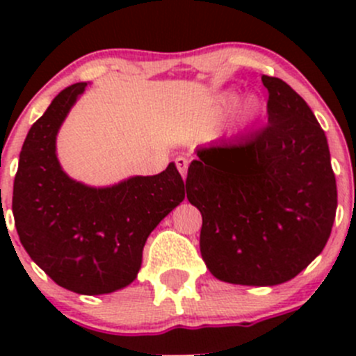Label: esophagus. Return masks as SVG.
Returning a JSON list of instances; mask_svg holds the SVG:
<instances>
[{
    "mask_svg": "<svg viewBox=\"0 0 356 356\" xmlns=\"http://www.w3.org/2000/svg\"><path fill=\"white\" fill-rule=\"evenodd\" d=\"M175 165H177L182 179H186V172H188V160H186L184 156H179V158H175Z\"/></svg>",
    "mask_w": 356,
    "mask_h": 356,
    "instance_id": "1",
    "label": "esophagus"
}]
</instances>
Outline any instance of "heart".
<instances>
[{"instance_id":"obj_1","label":"heart","mask_w":356,"mask_h":356,"mask_svg":"<svg viewBox=\"0 0 356 356\" xmlns=\"http://www.w3.org/2000/svg\"><path fill=\"white\" fill-rule=\"evenodd\" d=\"M236 102H238V96L236 95L225 96V103H227V105H236ZM243 111H245L246 117H253V115L258 111L257 99H248V102L245 103V106H243Z\"/></svg>"}]
</instances>
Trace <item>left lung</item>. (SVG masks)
I'll return each mask as SVG.
<instances>
[{"instance_id": "obj_1", "label": "left lung", "mask_w": 356, "mask_h": 356, "mask_svg": "<svg viewBox=\"0 0 356 356\" xmlns=\"http://www.w3.org/2000/svg\"><path fill=\"white\" fill-rule=\"evenodd\" d=\"M261 82L268 124L238 141L201 146L186 179L203 218L201 257L231 284L296 277L324 250L337 208L327 138L314 111L281 79Z\"/></svg>"}]
</instances>
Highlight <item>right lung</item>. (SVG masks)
Returning <instances> with one entry per match:
<instances>
[{"instance_id": "add662e5", "label": "right lung", "mask_w": 356, "mask_h": 356, "mask_svg": "<svg viewBox=\"0 0 356 356\" xmlns=\"http://www.w3.org/2000/svg\"><path fill=\"white\" fill-rule=\"evenodd\" d=\"M86 86L63 89L29 131L12 210L25 251L56 284L79 294H106L134 281L146 239L186 191L174 163L111 188L68 177L56 158V134Z\"/></svg>"}]
</instances>
